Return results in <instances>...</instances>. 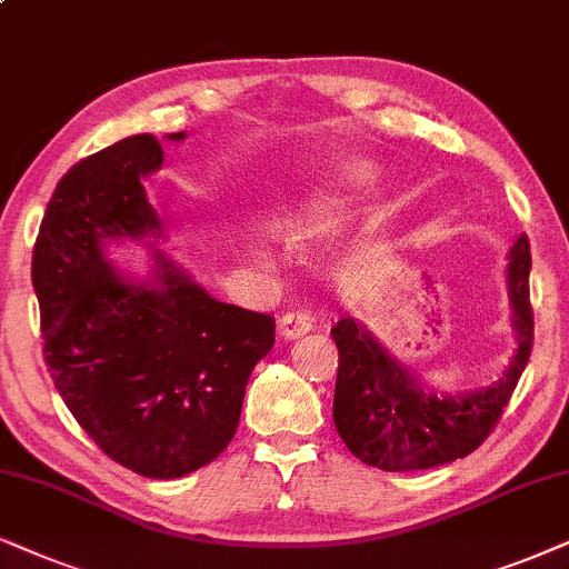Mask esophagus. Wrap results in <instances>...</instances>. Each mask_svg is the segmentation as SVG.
<instances>
[{"instance_id":"esophagus-1","label":"esophagus","mask_w":569,"mask_h":569,"mask_svg":"<svg viewBox=\"0 0 569 569\" xmlns=\"http://www.w3.org/2000/svg\"><path fill=\"white\" fill-rule=\"evenodd\" d=\"M312 315L305 312V309H289V312L280 315L278 328L283 332V338H301L312 330Z\"/></svg>"}]
</instances>
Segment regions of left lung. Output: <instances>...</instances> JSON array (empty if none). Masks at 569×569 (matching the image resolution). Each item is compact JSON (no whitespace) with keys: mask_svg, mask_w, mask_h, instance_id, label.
<instances>
[{"mask_svg":"<svg viewBox=\"0 0 569 569\" xmlns=\"http://www.w3.org/2000/svg\"><path fill=\"white\" fill-rule=\"evenodd\" d=\"M528 278L531 244L522 233L507 268L518 351L499 382L468 396L437 398L423 392L351 317L330 330L338 346L332 419L346 448L361 463L382 471H423L471 456L491 435L531 359L533 307Z\"/></svg>","mask_w":569,"mask_h":569,"instance_id":"obj_1","label":"left lung"}]
</instances>
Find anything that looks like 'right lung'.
<instances>
[{
    "mask_svg": "<svg viewBox=\"0 0 569 569\" xmlns=\"http://www.w3.org/2000/svg\"><path fill=\"white\" fill-rule=\"evenodd\" d=\"M161 163L153 134L74 163L43 213L30 276L43 361L86 435L134 473L179 479L229 448L276 320L216 301L161 254L140 286L103 260L106 239L161 233L140 181Z\"/></svg>",
    "mask_w": 569,
    "mask_h": 569,
    "instance_id": "right-lung-1",
    "label": "right lung"
}]
</instances>
